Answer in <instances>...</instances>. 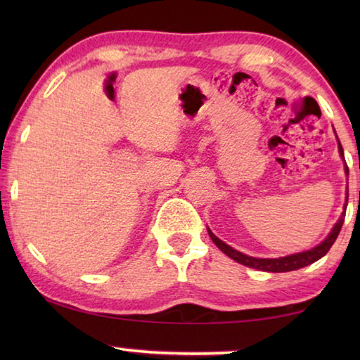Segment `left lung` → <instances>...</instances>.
<instances>
[{
    "label": "left lung",
    "mask_w": 360,
    "mask_h": 360,
    "mask_svg": "<svg viewBox=\"0 0 360 360\" xmlns=\"http://www.w3.org/2000/svg\"><path fill=\"white\" fill-rule=\"evenodd\" d=\"M338 152H340V157L343 158V162H345V154H343V148H341V144H340V139H338ZM345 173H346V176L349 174V169H348V165H346V162H345ZM346 195H348V191H346ZM346 206H348V197H346V200H345L343 212H341L338 221L335 222L332 230L328 231V235L319 243L318 246L308 249V251L284 255V257H278V259H260V257H252V255L243 254L240 251H236V249H233L231 246H229L227 243L219 240L210 229H208V233L211 236L212 243H214V245L221 249L225 255H229L230 259H233L235 262H238V264H241V265H246L249 268H255V270H260V271H270V273L294 271V270H298V268H303V266L314 264L316 260L324 257V255L328 252V249L332 248L335 240H337V236L341 230V225H343V222H345Z\"/></svg>",
    "instance_id": "left-lung-1"
}]
</instances>
